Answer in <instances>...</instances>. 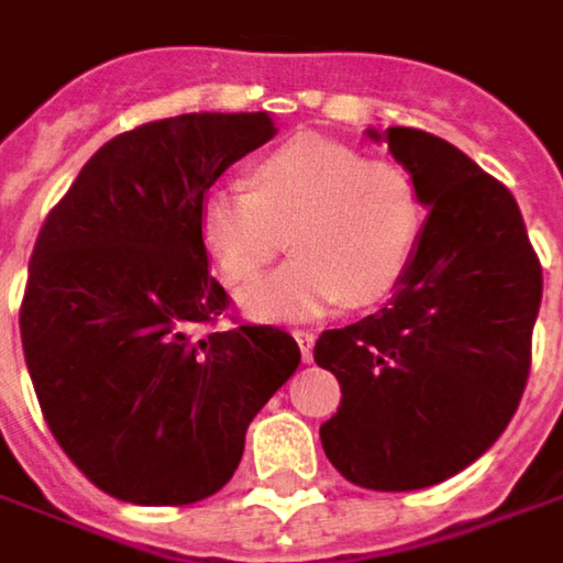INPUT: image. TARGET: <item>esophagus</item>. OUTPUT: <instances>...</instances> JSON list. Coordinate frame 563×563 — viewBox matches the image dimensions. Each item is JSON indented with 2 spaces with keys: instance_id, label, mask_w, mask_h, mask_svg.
Wrapping results in <instances>:
<instances>
[{
  "instance_id": "obj_1",
  "label": "esophagus",
  "mask_w": 563,
  "mask_h": 563,
  "mask_svg": "<svg viewBox=\"0 0 563 563\" xmlns=\"http://www.w3.org/2000/svg\"><path fill=\"white\" fill-rule=\"evenodd\" d=\"M292 338L299 341L302 360H306V363H312V350H314V334H312V331H292Z\"/></svg>"
}]
</instances>
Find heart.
Instances as JSON below:
<instances>
[{"label": "heart", "mask_w": 563, "mask_h": 563, "mask_svg": "<svg viewBox=\"0 0 563 563\" xmlns=\"http://www.w3.org/2000/svg\"><path fill=\"white\" fill-rule=\"evenodd\" d=\"M420 197L388 158L299 136L251 168V187L213 184L197 225L222 280L251 283L286 245L277 274L239 302L251 318H312L338 302H376L405 277L420 239Z\"/></svg>", "instance_id": "1"}]
</instances>
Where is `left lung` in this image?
<instances>
[{"label": "left lung", "instance_id": "8db88e82", "mask_svg": "<svg viewBox=\"0 0 563 563\" xmlns=\"http://www.w3.org/2000/svg\"><path fill=\"white\" fill-rule=\"evenodd\" d=\"M366 133L388 143L430 213L385 309L314 344L341 382L321 446L360 487L417 490L507 430L529 379L542 264L510 190L465 152L411 126Z\"/></svg>", "mask_w": 563, "mask_h": 563}]
</instances>
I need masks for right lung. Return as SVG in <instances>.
Here are the masks:
<instances>
[{"mask_svg": "<svg viewBox=\"0 0 563 563\" xmlns=\"http://www.w3.org/2000/svg\"><path fill=\"white\" fill-rule=\"evenodd\" d=\"M277 133L271 114H181L95 152L44 219L21 344L44 420L95 487L184 507L235 475L254 413L302 360L271 324L203 331L229 309L200 197Z\"/></svg>", "mask_w": 563, "mask_h": 563, "instance_id": "add662e5", "label": "right lung"}]
</instances>
